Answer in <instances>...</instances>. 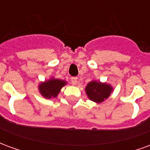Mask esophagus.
<instances>
[{"label": "esophagus", "mask_w": 150, "mask_h": 150, "mask_svg": "<svg viewBox=\"0 0 150 150\" xmlns=\"http://www.w3.org/2000/svg\"><path fill=\"white\" fill-rule=\"evenodd\" d=\"M71 83L73 85H76L77 83H78V78L77 77H72L71 79Z\"/></svg>", "instance_id": "obj_1"}]
</instances>
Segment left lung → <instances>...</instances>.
Segmentation results:
<instances>
[{
	"label": "left lung",
	"mask_w": 150,
	"mask_h": 150,
	"mask_svg": "<svg viewBox=\"0 0 150 150\" xmlns=\"http://www.w3.org/2000/svg\"><path fill=\"white\" fill-rule=\"evenodd\" d=\"M112 90L113 88L111 85L96 80L90 82L85 88L88 98L96 103H102L108 99Z\"/></svg>",
	"instance_id": "obj_1"
}]
</instances>
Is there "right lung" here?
Here are the masks:
<instances>
[{
	"instance_id": "add662e5",
	"label": "right lung",
	"mask_w": 150,
	"mask_h": 150,
	"mask_svg": "<svg viewBox=\"0 0 150 150\" xmlns=\"http://www.w3.org/2000/svg\"><path fill=\"white\" fill-rule=\"evenodd\" d=\"M67 84V82L58 79L51 78L49 80L41 83L38 86L39 92L46 99L56 98L60 92L61 88Z\"/></svg>"
}]
</instances>
